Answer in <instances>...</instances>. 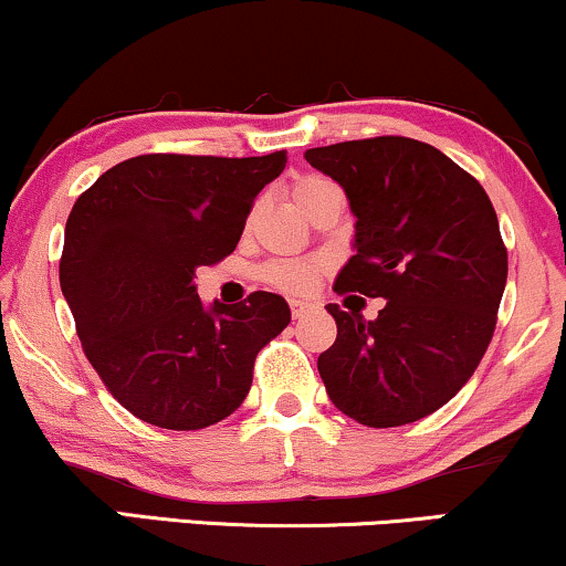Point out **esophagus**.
<instances>
[{
	"label": "esophagus",
	"mask_w": 566,
	"mask_h": 566,
	"mask_svg": "<svg viewBox=\"0 0 566 566\" xmlns=\"http://www.w3.org/2000/svg\"><path fill=\"white\" fill-rule=\"evenodd\" d=\"M314 310L312 301H304V298H291V314L293 319H301L304 314H310Z\"/></svg>",
	"instance_id": "1"
}]
</instances>
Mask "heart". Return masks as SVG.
Wrapping results in <instances>:
<instances>
[{
    "label": "heart",
    "instance_id": "heart-1",
    "mask_svg": "<svg viewBox=\"0 0 566 566\" xmlns=\"http://www.w3.org/2000/svg\"><path fill=\"white\" fill-rule=\"evenodd\" d=\"M325 192H340V189H337L329 179H322V176H301L291 189L293 202H296L298 210L310 200H314V197ZM265 277L273 285H277V289L301 293V291L314 289V283H317V268L310 265V262L281 260V262H273V265H268Z\"/></svg>",
    "mask_w": 566,
    "mask_h": 566
}]
</instances>
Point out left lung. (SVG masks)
I'll return each instance as SVG.
<instances>
[{"instance_id":"8db88e82","label":"left lung","mask_w":566,"mask_h":566,"mask_svg":"<svg viewBox=\"0 0 566 566\" xmlns=\"http://www.w3.org/2000/svg\"><path fill=\"white\" fill-rule=\"evenodd\" d=\"M304 158L343 187L356 254L337 293L385 298L377 319L327 304L337 337L317 358L337 410L387 429L450 402L496 327L507 249L489 195L442 150L410 137L312 148Z\"/></svg>"}]
</instances>
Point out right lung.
Segmentation results:
<instances>
[{
	"label": "right lung",
	"mask_w": 566,
	"mask_h": 566,
	"mask_svg": "<svg viewBox=\"0 0 566 566\" xmlns=\"http://www.w3.org/2000/svg\"><path fill=\"white\" fill-rule=\"evenodd\" d=\"M285 150L260 158L153 153L77 197L59 283L108 392L160 429L212 427L244 402L254 358L291 322L283 296L205 306L195 273L237 249Z\"/></svg>",
	"instance_id": "obj_1"
}]
</instances>
